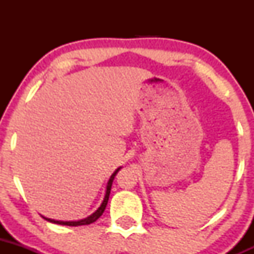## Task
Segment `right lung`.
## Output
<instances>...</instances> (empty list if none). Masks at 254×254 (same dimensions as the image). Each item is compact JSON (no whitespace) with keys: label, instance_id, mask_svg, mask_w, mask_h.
Instances as JSON below:
<instances>
[{"label":"right lung","instance_id":"obj_1","mask_svg":"<svg viewBox=\"0 0 254 254\" xmlns=\"http://www.w3.org/2000/svg\"><path fill=\"white\" fill-rule=\"evenodd\" d=\"M120 168H117V170L114 171V173L111 176V178H109L108 183H107V189H106V194H104V199L103 201H102L101 206L98 207V209L96 210V211L93 212L92 215H89V216H87L86 219H82V220H77V221H59V220H54V219H49V217H44L45 220L49 222H53V224H59V225H65V226H82V225H89L92 224V222H94L96 220H98L99 217L102 216V214L104 212V210H106V206L107 204H108V199H109V194H111V189H112V184H113V181H114L115 176H117V173L119 172Z\"/></svg>","mask_w":254,"mask_h":254}]
</instances>
